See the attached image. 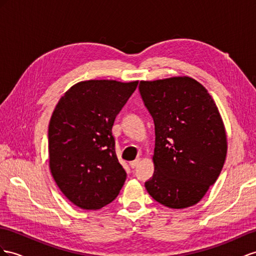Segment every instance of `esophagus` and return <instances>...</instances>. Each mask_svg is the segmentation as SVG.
<instances>
[{"label":"esophagus","instance_id":"obj_1","mask_svg":"<svg viewBox=\"0 0 256 256\" xmlns=\"http://www.w3.org/2000/svg\"><path fill=\"white\" fill-rule=\"evenodd\" d=\"M140 159L137 158V159H135L134 161H130V168H136L137 166L140 164Z\"/></svg>","mask_w":256,"mask_h":256}]
</instances>
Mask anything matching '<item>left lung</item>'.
<instances>
[{
    "mask_svg": "<svg viewBox=\"0 0 256 256\" xmlns=\"http://www.w3.org/2000/svg\"><path fill=\"white\" fill-rule=\"evenodd\" d=\"M140 92L154 118V176L148 194L170 208L196 204L220 174L227 135L218 106L189 76L140 81Z\"/></svg>",
    "mask_w": 256,
    "mask_h": 256,
    "instance_id": "1",
    "label": "left lung"
}]
</instances>
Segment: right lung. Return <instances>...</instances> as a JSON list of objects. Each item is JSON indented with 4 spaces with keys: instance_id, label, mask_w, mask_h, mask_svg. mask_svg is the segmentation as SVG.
I'll use <instances>...</instances> for the list:
<instances>
[{
    "instance_id": "add662e5",
    "label": "right lung",
    "mask_w": 256,
    "mask_h": 256,
    "mask_svg": "<svg viewBox=\"0 0 256 256\" xmlns=\"http://www.w3.org/2000/svg\"><path fill=\"white\" fill-rule=\"evenodd\" d=\"M138 81H81L57 102L48 126L50 170L74 206L98 210L112 202L126 180L116 154L112 126Z\"/></svg>"
}]
</instances>
